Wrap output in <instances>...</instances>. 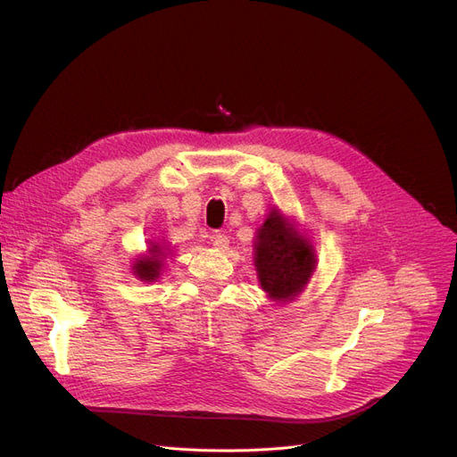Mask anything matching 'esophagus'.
Masks as SVG:
<instances>
[{"label":"esophagus","instance_id":"34e87169","mask_svg":"<svg viewBox=\"0 0 457 457\" xmlns=\"http://www.w3.org/2000/svg\"><path fill=\"white\" fill-rule=\"evenodd\" d=\"M211 241H212V246H216L219 250H226L228 245H229V238L226 233L222 231H212L211 235Z\"/></svg>","mask_w":457,"mask_h":457}]
</instances>
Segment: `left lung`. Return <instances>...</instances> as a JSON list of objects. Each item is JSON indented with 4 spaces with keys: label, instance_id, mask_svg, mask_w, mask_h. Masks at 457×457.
I'll use <instances>...</instances> for the list:
<instances>
[{
    "label": "left lung",
    "instance_id": "obj_1",
    "mask_svg": "<svg viewBox=\"0 0 457 457\" xmlns=\"http://www.w3.org/2000/svg\"><path fill=\"white\" fill-rule=\"evenodd\" d=\"M315 252L303 237L272 211L259 228L255 243L257 278L274 300L296 296L315 270Z\"/></svg>",
    "mask_w": 457,
    "mask_h": 457
}]
</instances>
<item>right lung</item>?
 Instances as JSON below:
<instances>
[{"label": "right lung", "instance_id": "obj_1", "mask_svg": "<svg viewBox=\"0 0 457 457\" xmlns=\"http://www.w3.org/2000/svg\"><path fill=\"white\" fill-rule=\"evenodd\" d=\"M159 255H162L161 252V246L152 243V248H150V255L142 257L135 262V276L142 281H154L157 276H159V270H161V261H159Z\"/></svg>", "mask_w": 457, "mask_h": 457}]
</instances>
